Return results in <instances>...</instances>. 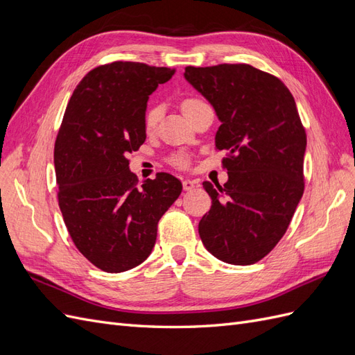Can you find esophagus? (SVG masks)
I'll return each instance as SVG.
<instances>
[{"label": "esophagus", "instance_id": "obj_1", "mask_svg": "<svg viewBox=\"0 0 355 355\" xmlns=\"http://www.w3.org/2000/svg\"><path fill=\"white\" fill-rule=\"evenodd\" d=\"M182 187H184L185 191H192L196 188V182L191 180V179H185L184 182H182Z\"/></svg>", "mask_w": 355, "mask_h": 355}]
</instances>
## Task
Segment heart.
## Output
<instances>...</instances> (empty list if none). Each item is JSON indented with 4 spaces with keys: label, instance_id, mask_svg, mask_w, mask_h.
Returning <instances> with one entry per match:
<instances>
[{
    "label": "heart",
    "instance_id": "heart-1",
    "mask_svg": "<svg viewBox=\"0 0 355 355\" xmlns=\"http://www.w3.org/2000/svg\"><path fill=\"white\" fill-rule=\"evenodd\" d=\"M204 102L198 96H187L185 99H182L180 106H182V111L185 112L187 116H189L192 112H194L197 108H200L201 105H204ZM161 118V105L158 103H151L146 108L145 114H144V127L145 130L151 132L155 128V125L158 124ZM171 163L178 167H185L188 164V158L185 154H176L171 157Z\"/></svg>",
    "mask_w": 355,
    "mask_h": 355
}]
</instances>
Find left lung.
<instances>
[{"label": "left lung", "mask_w": 355, "mask_h": 355, "mask_svg": "<svg viewBox=\"0 0 355 355\" xmlns=\"http://www.w3.org/2000/svg\"><path fill=\"white\" fill-rule=\"evenodd\" d=\"M185 78L216 111V149L230 180H206L211 207L198 223L206 249L232 265H252L286 234L304 194L305 127L292 93L275 75L247 63L185 68Z\"/></svg>", "instance_id": "8db88e82"}]
</instances>
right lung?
Returning a JSON list of instances; mask_svg holds the SVG:
<instances>
[{"instance_id": "1", "label": "right lung", "mask_w": 355, "mask_h": 355, "mask_svg": "<svg viewBox=\"0 0 355 355\" xmlns=\"http://www.w3.org/2000/svg\"><path fill=\"white\" fill-rule=\"evenodd\" d=\"M175 68L118 60L92 69L67 105L55 142L58 200L75 247L105 272H123L151 254L157 227L182 192L157 173L139 185L128 154L145 142L144 114Z\"/></svg>"}]
</instances>
